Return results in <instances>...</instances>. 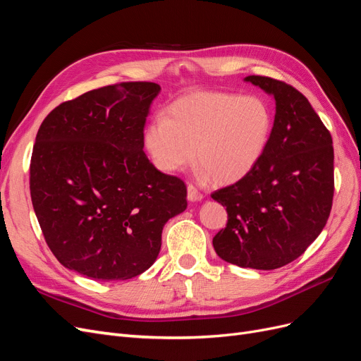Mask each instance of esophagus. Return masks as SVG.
<instances>
[{
	"label": "esophagus",
	"mask_w": 361,
	"mask_h": 361,
	"mask_svg": "<svg viewBox=\"0 0 361 361\" xmlns=\"http://www.w3.org/2000/svg\"><path fill=\"white\" fill-rule=\"evenodd\" d=\"M187 191H188V200L190 202H200L203 199V194L197 188H195L192 183H188Z\"/></svg>",
	"instance_id": "34e87169"
}]
</instances>
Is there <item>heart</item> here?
<instances>
[{"label":"heart","instance_id":"obj_1","mask_svg":"<svg viewBox=\"0 0 361 361\" xmlns=\"http://www.w3.org/2000/svg\"><path fill=\"white\" fill-rule=\"evenodd\" d=\"M274 117L256 94L197 92L180 97L145 134L155 166L167 173L195 159L218 183H233L253 170L269 143Z\"/></svg>","mask_w":361,"mask_h":361}]
</instances>
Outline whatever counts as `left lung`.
Masks as SVG:
<instances>
[{
  "instance_id": "1",
  "label": "left lung",
  "mask_w": 361,
  "mask_h": 361,
  "mask_svg": "<svg viewBox=\"0 0 361 361\" xmlns=\"http://www.w3.org/2000/svg\"><path fill=\"white\" fill-rule=\"evenodd\" d=\"M245 81L274 96V126L257 166L211 194L226 206L228 218L212 244L228 264L276 269L300 257L329 220L334 195L333 138L295 87L260 75Z\"/></svg>"
}]
</instances>
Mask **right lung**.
<instances>
[{"label":"right lung","instance_id":"obj_1","mask_svg":"<svg viewBox=\"0 0 361 361\" xmlns=\"http://www.w3.org/2000/svg\"><path fill=\"white\" fill-rule=\"evenodd\" d=\"M161 87L129 81L60 104L43 120L30 164L31 202L63 267L128 280L157 260L162 227L187 207V187L145 154Z\"/></svg>","mask_w":361,"mask_h":361}]
</instances>
